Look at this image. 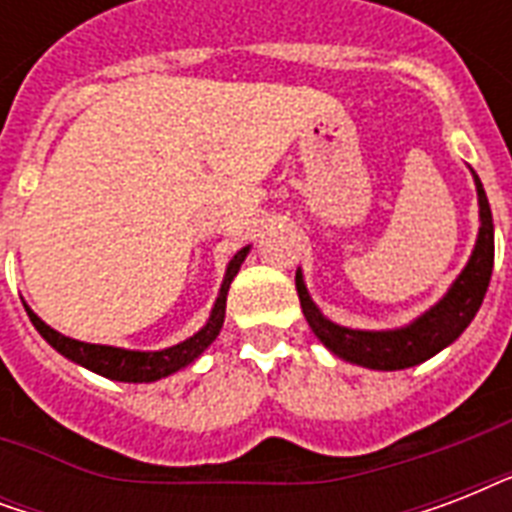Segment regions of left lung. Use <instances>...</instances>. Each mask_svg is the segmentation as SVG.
<instances>
[{"mask_svg":"<svg viewBox=\"0 0 512 512\" xmlns=\"http://www.w3.org/2000/svg\"><path fill=\"white\" fill-rule=\"evenodd\" d=\"M473 172V170H470ZM473 183L478 193V239L470 252V260L460 271V276L446 289V295L417 319L396 329H350L329 321L313 303L311 292L305 287L303 271L297 268L295 284L300 305H303L305 321L313 329V335L324 342V348L332 350L337 358L350 361L366 369L380 372H396L409 369L422 361H428L444 348H449L457 337L476 319L478 308L484 303L489 279L494 268V223L489 199L478 175L473 172Z\"/></svg>","mask_w":512,"mask_h":512,"instance_id":"obj_1","label":"left lung"}]
</instances>
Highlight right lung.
I'll list each match as a JSON object with an SVG mask.
<instances>
[{"instance_id": "obj_1", "label": "right lung", "mask_w": 512, "mask_h": 512, "mask_svg": "<svg viewBox=\"0 0 512 512\" xmlns=\"http://www.w3.org/2000/svg\"><path fill=\"white\" fill-rule=\"evenodd\" d=\"M249 244L244 249H239L236 255L231 257V263L225 268L223 284H220V292H217V300L212 305V313H209L207 324L191 335L188 340L177 342L172 348L162 350H130V348H114V345H95V342H82L74 340V337L60 335L58 329L47 327L39 316H36L26 303V313L31 324L36 327V332L50 342L52 348L58 350L60 356H66L68 361L90 369V372L100 374V377H108V380L116 382H156L162 377H170V374L180 372L185 366H191L196 358L204 353V350L215 342V337L220 335L225 321V300H228V289H231V281L236 279L241 263L247 260Z\"/></svg>"}]
</instances>
